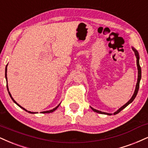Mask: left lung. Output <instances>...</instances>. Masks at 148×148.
<instances>
[{"label": "left lung", "instance_id": "8db88e82", "mask_svg": "<svg viewBox=\"0 0 148 148\" xmlns=\"http://www.w3.org/2000/svg\"><path fill=\"white\" fill-rule=\"evenodd\" d=\"M132 49L133 51H134V54L135 56H136V64H137V67H138V80H137V83H136V89H135V91H134V93L133 94V96L132 97V98L130 99V100L127 103H125V105H124L123 106H122L121 108H120V109H119L117 110L116 112L114 113V114H118L122 110H123L124 108H126L128 105L130 104V103H131L133 101H134V99H135V97H136V94L138 93V89H139V83H140V78H141V69H140V66L139 65V56H138V51H137L136 49H134V48L132 47ZM92 108V110H93V111L96 112L97 113H99V114H108V115H111V114H108V113H106V112H101V111H99V110H97L95 109H94V108Z\"/></svg>", "mask_w": 148, "mask_h": 148}]
</instances>
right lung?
<instances>
[{
  "label": "right lung",
  "mask_w": 148,
  "mask_h": 148,
  "mask_svg": "<svg viewBox=\"0 0 148 148\" xmlns=\"http://www.w3.org/2000/svg\"><path fill=\"white\" fill-rule=\"evenodd\" d=\"M5 78H6V80H7V81H8V78H7V66H6V67H5ZM7 88H8V90L9 94H10V97H11V99H12V101H14V103H16V105H17V106H18L19 107H20V108H22V109H23V110H25V111H26V112H29V113H32V114H34V113H35V112H32L27 111V110H25V108H23V107H21V106H20V105H18V103H17L16 102V101H14V99H13V98H12V95H11V94H10V92H9V90H8V85H7ZM58 106H59V105H58V106H57V107H56V108H54V109H53V110H49V111H45V112H40V113H51V112H54V111H55V110H56L57 109V108H58Z\"/></svg>",
  "instance_id": "add662e5"
}]
</instances>
